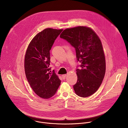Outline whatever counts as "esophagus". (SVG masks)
<instances>
[{
    "label": "esophagus",
    "instance_id": "esophagus-1",
    "mask_svg": "<svg viewBox=\"0 0 128 128\" xmlns=\"http://www.w3.org/2000/svg\"><path fill=\"white\" fill-rule=\"evenodd\" d=\"M66 76H67V74H63V75L62 76V78H63V79H65V78H66Z\"/></svg>",
    "mask_w": 128,
    "mask_h": 128
}]
</instances>
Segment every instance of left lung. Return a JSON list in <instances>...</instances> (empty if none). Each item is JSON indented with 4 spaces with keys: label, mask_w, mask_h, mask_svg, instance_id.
Instances as JSON below:
<instances>
[{
    "label": "left lung",
    "mask_w": 128,
    "mask_h": 128,
    "mask_svg": "<svg viewBox=\"0 0 128 128\" xmlns=\"http://www.w3.org/2000/svg\"><path fill=\"white\" fill-rule=\"evenodd\" d=\"M60 37L76 48L77 60L81 69H76L78 81L74 86L76 94L87 97L98 90L106 71L105 54L101 41L90 27L78 26L67 28Z\"/></svg>",
    "instance_id": "left-lung-1"
}]
</instances>
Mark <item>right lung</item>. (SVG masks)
<instances>
[{"label":"right lung","instance_id":"right-lung-1","mask_svg":"<svg viewBox=\"0 0 128 128\" xmlns=\"http://www.w3.org/2000/svg\"><path fill=\"white\" fill-rule=\"evenodd\" d=\"M63 29L46 28L38 33L27 48L24 68L26 78L35 93L48 99L56 93L61 80L53 70L50 71V51Z\"/></svg>","mask_w":128,"mask_h":128}]
</instances>
